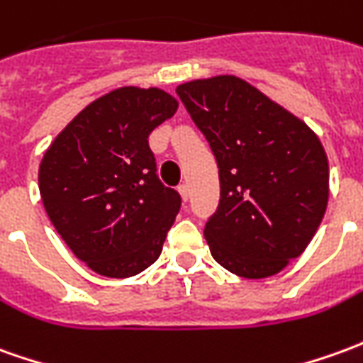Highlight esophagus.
Returning <instances> with one entry per match:
<instances>
[{"instance_id":"34e87169","label":"esophagus","mask_w":363,"mask_h":363,"mask_svg":"<svg viewBox=\"0 0 363 363\" xmlns=\"http://www.w3.org/2000/svg\"><path fill=\"white\" fill-rule=\"evenodd\" d=\"M179 192H181L182 200H189V199H190V186H189V182H181V184H179Z\"/></svg>"}]
</instances>
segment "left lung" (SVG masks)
Listing matches in <instances>:
<instances>
[{"label":"left lung","mask_w":363,"mask_h":363,"mask_svg":"<svg viewBox=\"0 0 363 363\" xmlns=\"http://www.w3.org/2000/svg\"><path fill=\"white\" fill-rule=\"evenodd\" d=\"M179 98L216 157L220 202L204 225L212 257L263 279L305 252L328 202V159L303 121L235 76L192 80Z\"/></svg>","instance_id":"8db88e82"}]
</instances>
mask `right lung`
Here are the masks:
<instances>
[{"label":"right lung","mask_w":363,"mask_h":363,"mask_svg":"<svg viewBox=\"0 0 363 363\" xmlns=\"http://www.w3.org/2000/svg\"><path fill=\"white\" fill-rule=\"evenodd\" d=\"M179 104L159 88H120L86 106L40 161L45 210L76 257L104 277L153 265L181 210L157 174L151 131Z\"/></svg>","instance_id":"1"}]
</instances>
